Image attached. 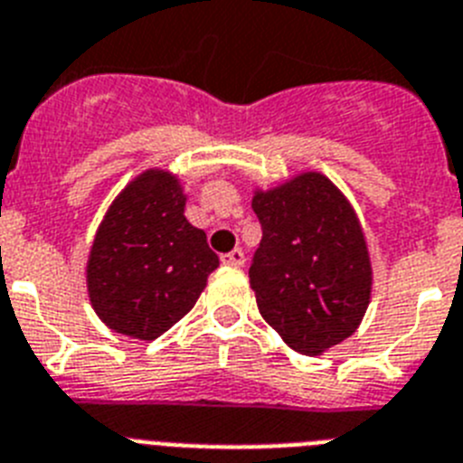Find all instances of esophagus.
Wrapping results in <instances>:
<instances>
[{"label":"esophagus","instance_id":"obj_1","mask_svg":"<svg viewBox=\"0 0 463 463\" xmlns=\"http://www.w3.org/2000/svg\"><path fill=\"white\" fill-rule=\"evenodd\" d=\"M221 263H223V266H235V268H240V266H242V263H244V251H242V250L228 251V254L221 256Z\"/></svg>","mask_w":463,"mask_h":463}]
</instances>
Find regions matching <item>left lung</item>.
Wrapping results in <instances>:
<instances>
[{"label": "left lung", "mask_w": 463, "mask_h": 463, "mask_svg": "<svg viewBox=\"0 0 463 463\" xmlns=\"http://www.w3.org/2000/svg\"><path fill=\"white\" fill-rule=\"evenodd\" d=\"M251 209L263 238L250 282L263 320L304 355L348 339L372 294L370 251L351 202L327 176L306 172L256 190Z\"/></svg>", "instance_id": "1"}]
</instances>
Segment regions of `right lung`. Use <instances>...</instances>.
<instances>
[{"label":"right lung","instance_id":"1","mask_svg":"<svg viewBox=\"0 0 463 463\" xmlns=\"http://www.w3.org/2000/svg\"><path fill=\"white\" fill-rule=\"evenodd\" d=\"M178 178L147 169L115 197L87 263L96 316L112 332L153 341L176 325L219 268L204 231L184 216Z\"/></svg>","mask_w":463,"mask_h":463}]
</instances>
